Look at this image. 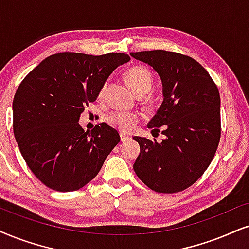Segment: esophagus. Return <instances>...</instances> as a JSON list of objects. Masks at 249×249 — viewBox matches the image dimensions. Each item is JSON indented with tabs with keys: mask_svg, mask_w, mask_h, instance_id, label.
<instances>
[{
	"mask_svg": "<svg viewBox=\"0 0 249 249\" xmlns=\"http://www.w3.org/2000/svg\"><path fill=\"white\" fill-rule=\"evenodd\" d=\"M119 137H121V140L122 141H127V140L131 139L130 135H126V134H124V133H119Z\"/></svg>",
	"mask_w": 249,
	"mask_h": 249,
	"instance_id": "obj_1",
	"label": "esophagus"
}]
</instances>
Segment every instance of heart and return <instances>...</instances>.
<instances>
[{"label": "heart", "mask_w": 249, "mask_h": 249, "mask_svg": "<svg viewBox=\"0 0 249 249\" xmlns=\"http://www.w3.org/2000/svg\"><path fill=\"white\" fill-rule=\"evenodd\" d=\"M125 79H126L128 86L135 95L142 96L153 86V75L149 70L140 65L131 67L125 72ZM107 89V85L105 84L100 90L99 97L102 99L105 96ZM140 116L137 112L123 111V110H114L110 114L107 115L106 121L110 126L117 128L122 132H128L135 126Z\"/></svg>", "instance_id": "1"}]
</instances>
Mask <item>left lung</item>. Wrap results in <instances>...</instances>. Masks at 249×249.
<instances>
[{
    "mask_svg": "<svg viewBox=\"0 0 249 249\" xmlns=\"http://www.w3.org/2000/svg\"><path fill=\"white\" fill-rule=\"evenodd\" d=\"M153 67L162 80L163 102L148 128L162 132L157 142L134 137L140 154L133 169L150 190L177 193L206 171L221 139V97L208 72L190 56L166 50L130 53Z\"/></svg>",
    "mask_w": 249,
    "mask_h": 249,
    "instance_id": "obj_1",
    "label": "left lung"
}]
</instances>
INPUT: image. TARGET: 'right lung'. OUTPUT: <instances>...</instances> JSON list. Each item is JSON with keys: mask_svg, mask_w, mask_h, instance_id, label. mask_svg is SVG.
I'll list each match as a JSON object with an SVG mask.
<instances>
[{"mask_svg": "<svg viewBox=\"0 0 249 249\" xmlns=\"http://www.w3.org/2000/svg\"><path fill=\"white\" fill-rule=\"evenodd\" d=\"M130 59L117 53H59L21 81L12 103L14 134L28 168L47 187H84L119 142L118 132L106 123L85 132L78 122L112 71Z\"/></svg>", "mask_w": 249, "mask_h": 249, "instance_id": "right-lung-1", "label": "right lung"}]
</instances>
